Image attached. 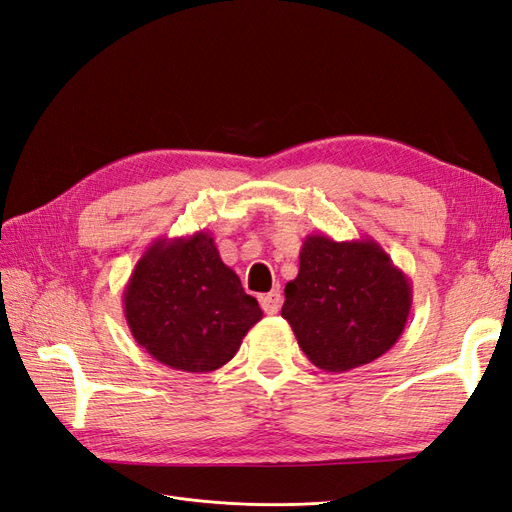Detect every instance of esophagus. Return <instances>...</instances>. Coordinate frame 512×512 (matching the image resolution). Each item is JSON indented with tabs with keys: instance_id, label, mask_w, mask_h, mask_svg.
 Instances as JSON below:
<instances>
[{
	"instance_id": "1",
	"label": "esophagus",
	"mask_w": 512,
	"mask_h": 512,
	"mask_svg": "<svg viewBox=\"0 0 512 512\" xmlns=\"http://www.w3.org/2000/svg\"><path fill=\"white\" fill-rule=\"evenodd\" d=\"M261 308L263 312H268V315H276V312L280 310V306H283V293H280L278 289H272L270 293L261 295Z\"/></svg>"
}]
</instances>
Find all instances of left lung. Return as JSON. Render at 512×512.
<instances>
[{
	"instance_id": "8db88e82",
	"label": "left lung",
	"mask_w": 512,
	"mask_h": 512,
	"mask_svg": "<svg viewBox=\"0 0 512 512\" xmlns=\"http://www.w3.org/2000/svg\"><path fill=\"white\" fill-rule=\"evenodd\" d=\"M412 306L410 278L372 238L336 242L310 234L280 315L300 349L325 372H346L385 355Z\"/></svg>"
}]
</instances>
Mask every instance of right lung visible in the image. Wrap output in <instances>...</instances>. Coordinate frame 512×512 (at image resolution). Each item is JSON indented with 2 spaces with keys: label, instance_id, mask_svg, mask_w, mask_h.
<instances>
[{
  "label": "right lung",
  "instance_id": "1",
  "mask_svg": "<svg viewBox=\"0 0 512 512\" xmlns=\"http://www.w3.org/2000/svg\"><path fill=\"white\" fill-rule=\"evenodd\" d=\"M123 312L142 349L183 372L225 366L263 317L206 229L148 246L125 285Z\"/></svg>",
  "mask_w": 512,
  "mask_h": 512
}]
</instances>
